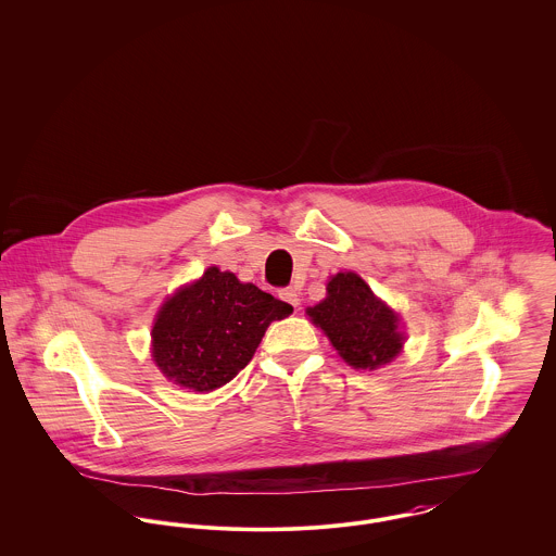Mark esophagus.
<instances>
[{"label":"esophagus","instance_id":"obj_1","mask_svg":"<svg viewBox=\"0 0 556 556\" xmlns=\"http://www.w3.org/2000/svg\"><path fill=\"white\" fill-rule=\"evenodd\" d=\"M279 296L294 308H299L301 305V292L296 288H283V290H279Z\"/></svg>","mask_w":556,"mask_h":556}]
</instances>
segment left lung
<instances>
[{
    "label": "left lung",
    "instance_id": "1",
    "mask_svg": "<svg viewBox=\"0 0 556 556\" xmlns=\"http://www.w3.org/2000/svg\"><path fill=\"white\" fill-rule=\"evenodd\" d=\"M326 299L308 307V317L319 326L341 358L354 369H377L399 356L403 334L392 308L375 299L356 273H339L328 281Z\"/></svg>",
    "mask_w": 556,
    "mask_h": 556
}]
</instances>
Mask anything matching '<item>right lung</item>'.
<instances>
[{
    "label": "right lung",
    "mask_w": 556,
    "mask_h": 556,
    "mask_svg": "<svg viewBox=\"0 0 556 556\" xmlns=\"http://www.w3.org/2000/svg\"><path fill=\"white\" fill-rule=\"evenodd\" d=\"M290 313L292 305L211 266L160 311L153 358L175 383L208 392L245 369L268 324Z\"/></svg>",
    "instance_id": "right-lung-1"
}]
</instances>
